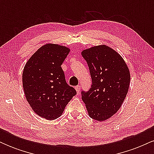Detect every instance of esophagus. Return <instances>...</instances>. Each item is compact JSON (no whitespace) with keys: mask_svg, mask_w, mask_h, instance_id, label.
Here are the masks:
<instances>
[{"mask_svg":"<svg viewBox=\"0 0 154 154\" xmlns=\"http://www.w3.org/2000/svg\"><path fill=\"white\" fill-rule=\"evenodd\" d=\"M75 90H76V91L77 92V93H79V91H80V86H79V85L76 86V87H75Z\"/></svg>","mask_w":154,"mask_h":154,"instance_id":"34e87169","label":"esophagus"}]
</instances>
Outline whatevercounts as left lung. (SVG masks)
Returning <instances> with one entry per match:
<instances>
[{"label":"left lung","mask_w":154,"mask_h":154,"mask_svg":"<svg viewBox=\"0 0 154 154\" xmlns=\"http://www.w3.org/2000/svg\"><path fill=\"white\" fill-rule=\"evenodd\" d=\"M90 69L92 85L82 92L88 115L103 122L117 112L128 94L130 73L125 60L106 45H95L81 53Z\"/></svg>","instance_id":"obj_1"}]
</instances>
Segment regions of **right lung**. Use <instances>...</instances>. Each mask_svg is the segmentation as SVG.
I'll use <instances>...</instances> for the list:
<instances>
[{"mask_svg":"<svg viewBox=\"0 0 154 154\" xmlns=\"http://www.w3.org/2000/svg\"><path fill=\"white\" fill-rule=\"evenodd\" d=\"M70 52L69 48L54 43L43 45L24 67L22 84L26 100L39 116L54 120L77 94L66 82L61 64Z\"/></svg>","mask_w":154,"mask_h":154,"instance_id":"1","label":"right lung"}]
</instances>
